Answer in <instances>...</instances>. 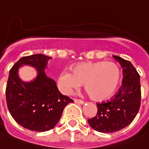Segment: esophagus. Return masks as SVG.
Returning a JSON list of instances; mask_svg holds the SVG:
<instances>
[{
	"label": "esophagus",
	"instance_id": "obj_1",
	"mask_svg": "<svg viewBox=\"0 0 149 149\" xmlns=\"http://www.w3.org/2000/svg\"><path fill=\"white\" fill-rule=\"evenodd\" d=\"M74 102H76V103H78V104L85 103V102H84V101H82V100H80V99H74Z\"/></svg>",
	"mask_w": 149,
	"mask_h": 149
}]
</instances>
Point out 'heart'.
Returning a JSON list of instances; mask_svg holds the SVG:
<instances>
[{
  "label": "heart",
  "instance_id": "1",
  "mask_svg": "<svg viewBox=\"0 0 149 149\" xmlns=\"http://www.w3.org/2000/svg\"><path fill=\"white\" fill-rule=\"evenodd\" d=\"M120 79L119 68L113 62H83L72 68V72H62L58 77V86L61 92L70 94L83 84L92 99L102 101L114 94Z\"/></svg>",
  "mask_w": 149,
  "mask_h": 149
}]
</instances>
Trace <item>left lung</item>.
Returning a JSON list of instances; mask_svg holds the SVG:
<instances>
[{
    "label": "left lung",
    "mask_w": 149,
    "mask_h": 149,
    "mask_svg": "<svg viewBox=\"0 0 149 149\" xmlns=\"http://www.w3.org/2000/svg\"><path fill=\"white\" fill-rule=\"evenodd\" d=\"M113 56L123 68V84L110 101L97 103L96 116L88 119L93 130L102 133L115 132L128 126L140 107V75L130 61Z\"/></svg>",
    "instance_id": "8db88e82"
}]
</instances>
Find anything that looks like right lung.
Listing matches in <instances>:
<instances>
[{
    "mask_svg": "<svg viewBox=\"0 0 149 149\" xmlns=\"http://www.w3.org/2000/svg\"><path fill=\"white\" fill-rule=\"evenodd\" d=\"M52 57L42 54L22 57L10 69L6 86V102L10 114L25 128L46 132L56 125L64 107L73 100L63 95L56 83L47 77L45 69ZM30 65L37 69V77L29 82L22 81L18 69Z\"/></svg>",
    "mask_w": 149,
    "mask_h": 149,
    "instance_id": "add662e5",
    "label": "right lung"
}]
</instances>
